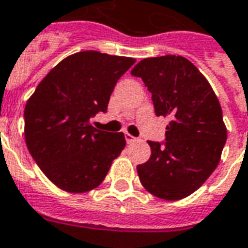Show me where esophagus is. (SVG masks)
Masks as SVG:
<instances>
[{
	"label": "esophagus",
	"instance_id": "esophagus-1",
	"mask_svg": "<svg viewBox=\"0 0 248 248\" xmlns=\"http://www.w3.org/2000/svg\"><path fill=\"white\" fill-rule=\"evenodd\" d=\"M124 138H126V142H127V143H133V142L137 140L135 137H133V135L129 134V133H126V134H124Z\"/></svg>",
	"mask_w": 248,
	"mask_h": 248
}]
</instances>
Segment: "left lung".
<instances>
[{
    "mask_svg": "<svg viewBox=\"0 0 248 248\" xmlns=\"http://www.w3.org/2000/svg\"><path fill=\"white\" fill-rule=\"evenodd\" d=\"M131 74L151 93L155 114L170 117L166 142H151L150 159L137 166L147 191L166 201L191 195L218 166L227 140L213 87L187 58L162 56L138 62Z\"/></svg>",
    "mask_w": 248,
    "mask_h": 248,
    "instance_id": "left-lung-1",
    "label": "left lung"
}]
</instances>
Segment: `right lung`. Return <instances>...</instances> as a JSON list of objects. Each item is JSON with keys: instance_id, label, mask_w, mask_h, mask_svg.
<instances>
[{"instance_id": "right-lung-1", "label": "right lung", "mask_w": 248, "mask_h": 248, "mask_svg": "<svg viewBox=\"0 0 248 248\" xmlns=\"http://www.w3.org/2000/svg\"><path fill=\"white\" fill-rule=\"evenodd\" d=\"M130 57L86 50L66 57L40 82L25 106V140L49 181L73 194L98 187L126 146L124 133L93 127L114 86L134 65Z\"/></svg>"}]
</instances>
